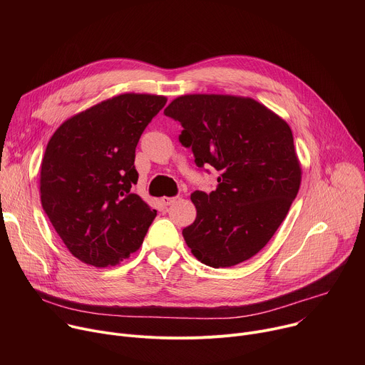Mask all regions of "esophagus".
Returning <instances> with one entry per match:
<instances>
[{
	"label": "esophagus",
	"instance_id": "1",
	"mask_svg": "<svg viewBox=\"0 0 365 365\" xmlns=\"http://www.w3.org/2000/svg\"><path fill=\"white\" fill-rule=\"evenodd\" d=\"M178 200V196H165V197H162V202H163V205L165 206H169V205H172V203H175Z\"/></svg>",
	"mask_w": 365,
	"mask_h": 365
}]
</instances>
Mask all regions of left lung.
Here are the masks:
<instances>
[{"label":"left lung","mask_w":365,"mask_h":365,"mask_svg":"<svg viewBox=\"0 0 365 365\" xmlns=\"http://www.w3.org/2000/svg\"><path fill=\"white\" fill-rule=\"evenodd\" d=\"M165 115L183 127L179 141L196 166L220 172L215 190L190 195L196 220L182 231L187 247L214 269L245 262L270 241L299 192L290 127L257 101L232 95H183Z\"/></svg>","instance_id":"8db88e82"}]
</instances>
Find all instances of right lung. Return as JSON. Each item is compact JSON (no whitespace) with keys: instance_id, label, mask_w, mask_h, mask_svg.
I'll return each mask as SVG.
<instances>
[{"instance_id":"add662e5","label":"right lung","mask_w":365,"mask_h":365,"mask_svg":"<svg viewBox=\"0 0 365 365\" xmlns=\"http://www.w3.org/2000/svg\"><path fill=\"white\" fill-rule=\"evenodd\" d=\"M166 98L123 93L65 121L40 169L41 206L81 262L108 267L137 251L158 215L135 193V147Z\"/></svg>"}]
</instances>
